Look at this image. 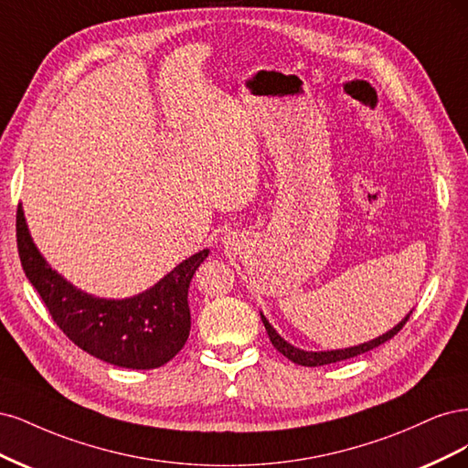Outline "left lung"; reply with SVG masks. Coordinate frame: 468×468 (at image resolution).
Listing matches in <instances>:
<instances>
[{
    "label": "left lung",
    "instance_id": "left-lung-1",
    "mask_svg": "<svg viewBox=\"0 0 468 468\" xmlns=\"http://www.w3.org/2000/svg\"><path fill=\"white\" fill-rule=\"evenodd\" d=\"M410 313H412V311H410ZM410 313L406 314L404 319H402L395 328H390L388 333H385V335H383V336H379V338L369 340V342H364V344H359V346H352V348L330 350V352H305V350H299V348H295V346H292L290 342H285V340L276 333L274 326L266 321V316H264L262 313H261V319H262V323H264V328H266V333H268V336H270V342L274 344V348H276L280 354H283L285 357L292 359L293 364H297V366L316 367V366L336 364V361L356 357V356H359V354H366V352H369V350L377 348V346L385 344L387 340H390V338H393V336L399 333V330L406 324V321L410 319Z\"/></svg>",
    "mask_w": 468,
    "mask_h": 468
}]
</instances>
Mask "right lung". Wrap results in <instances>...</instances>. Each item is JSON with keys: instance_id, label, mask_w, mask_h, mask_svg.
Here are the masks:
<instances>
[{"instance_id": "right-lung-1", "label": "right lung", "mask_w": 468, "mask_h": 468, "mask_svg": "<svg viewBox=\"0 0 468 468\" xmlns=\"http://www.w3.org/2000/svg\"><path fill=\"white\" fill-rule=\"evenodd\" d=\"M17 249L25 274L62 333L107 364L154 369L173 359L190 335L188 288L207 249L192 254L154 288L128 299H101L64 280L42 259L17 207Z\"/></svg>"}]
</instances>
